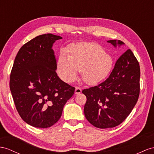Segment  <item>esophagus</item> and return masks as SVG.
<instances>
[{"label": "esophagus", "instance_id": "34e87169", "mask_svg": "<svg viewBox=\"0 0 154 154\" xmlns=\"http://www.w3.org/2000/svg\"><path fill=\"white\" fill-rule=\"evenodd\" d=\"M82 92V90L81 88L78 87V86H76L75 87V94H80Z\"/></svg>", "mask_w": 154, "mask_h": 154}]
</instances>
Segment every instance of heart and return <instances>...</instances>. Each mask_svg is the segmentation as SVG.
I'll list each match as a JSON object with an SVG mask.
<instances>
[{"label":"heart","instance_id":"obj_1","mask_svg":"<svg viewBox=\"0 0 154 154\" xmlns=\"http://www.w3.org/2000/svg\"><path fill=\"white\" fill-rule=\"evenodd\" d=\"M112 59L102 47L94 43H79L71 45L68 55L62 53L57 62L60 76L66 82L75 80L81 71L82 80L94 85L103 80L111 72Z\"/></svg>","mask_w":154,"mask_h":154}]
</instances>
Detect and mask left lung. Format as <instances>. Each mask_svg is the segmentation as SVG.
Instances as JSON below:
<instances>
[{
	"label": "left lung",
	"instance_id": "1",
	"mask_svg": "<svg viewBox=\"0 0 154 154\" xmlns=\"http://www.w3.org/2000/svg\"><path fill=\"white\" fill-rule=\"evenodd\" d=\"M116 47L120 40H109ZM140 66L135 55L128 49L118 59L109 77L97 86L82 91L86 97L84 113L97 128H114L127 118L139 99Z\"/></svg>",
	"mask_w": 154,
	"mask_h": 154
}]
</instances>
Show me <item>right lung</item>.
Here are the masks:
<instances>
[{
	"mask_svg": "<svg viewBox=\"0 0 154 154\" xmlns=\"http://www.w3.org/2000/svg\"><path fill=\"white\" fill-rule=\"evenodd\" d=\"M62 38L39 35L19 49L11 69L10 88L17 111L26 123L35 128L54 125L73 95V86L57 75L53 43Z\"/></svg>",
	"mask_w": 154,
	"mask_h": 154,
	"instance_id": "add662e5",
	"label": "right lung"
}]
</instances>
